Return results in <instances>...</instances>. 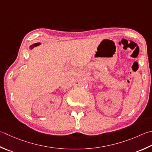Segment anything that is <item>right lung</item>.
I'll return each instance as SVG.
<instances>
[{"label": "right lung", "instance_id": "right-lung-1", "mask_svg": "<svg viewBox=\"0 0 152 152\" xmlns=\"http://www.w3.org/2000/svg\"><path fill=\"white\" fill-rule=\"evenodd\" d=\"M40 45V43H34V45H31V46H30V49L34 48L35 47H37V46H38V45Z\"/></svg>", "mask_w": 152, "mask_h": 152}]
</instances>
